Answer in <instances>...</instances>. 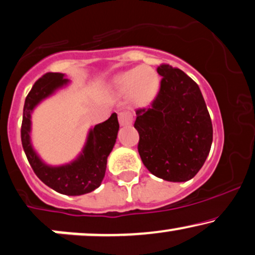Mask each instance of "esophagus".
Here are the masks:
<instances>
[{"label": "esophagus", "instance_id": "34e87169", "mask_svg": "<svg viewBox=\"0 0 255 255\" xmlns=\"http://www.w3.org/2000/svg\"><path fill=\"white\" fill-rule=\"evenodd\" d=\"M118 119L121 125H128L132 123V115L130 111H121L118 113Z\"/></svg>", "mask_w": 255, "mask_h": 255}]
</instances>
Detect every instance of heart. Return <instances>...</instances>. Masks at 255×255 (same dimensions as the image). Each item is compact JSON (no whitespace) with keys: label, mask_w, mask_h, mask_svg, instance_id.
<instances>
[{"label":"heart","mask_w":255,"mask_h":255,"mask_svg":"<svg viewBox=\"0 0 255 255\" xmlns=\"http://www.w3.org/2000/svg\"><path fill=\"white\" fill-rule=\"evenodd\" d=\"M159 87L157 72L150 66H139L118 74L115 78V89L119 94L127 96L137 104H146L152 100Z\"/></svg>","instance_id":"heart-1"}]
</instances>
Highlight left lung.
I'll use <instances>...</instances> for the list:
<instances>
[{
  "label": "left lung",
  "instance_id": "1",
  "mask_svg": "<svg viewBox=\"0 0 255 255\" xmlns=\"http://www.w3.org/2000/svg\"><path fill=\"white\" fill-rule=\"evenodd\" d=\"M161 87L147 109H138V152L146 169L170 182L193 178L206 162L213 125L197 84L180 68L162 64Z\"/></svg>",
  "mask_w": 255,
  "mask_h": 255
}]
</instances>
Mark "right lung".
Returning a JSON list of instances; mask_svg holds the SVG:
<instances>
[{
  "label": "right lung",
  "mask_w": 255,
  "mask_h": 255,
  "mask_svg": "<svg viewBox=\"0 0 255 255\" xmlns=\"http://www.w3.org/2000/svg\"><path fill=\"white\" fill-rule=\"evenodd\" d=\"M67 83L68 79H65L64 74L52 72L35 81L24 102L21 140L28 162L37 177L58 193L77 196L91 193L102 184L108 156L117 139L119 123L117 115L112 113L108 121L91 128L83 152L70 164L60 166L45 164L34 151L30 143V113L41 100Z\"/></svg>",
  "instance_id": "add662e5"
}]
</instances>
